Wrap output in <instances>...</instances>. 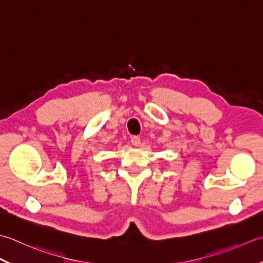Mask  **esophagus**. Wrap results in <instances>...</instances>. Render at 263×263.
Here are the masks:
<instances>
[{"mask_svg": "<svg viewBox=\"0 0 263 263\" xmlns=\"http://www.w3.org/2000/svg\"><path fill=\"white\" fill-rule=\"evenodd\" d=\"M132 144L134 146H139V144H141V138L138 136H133L132 137Z\"/></svg>", "mask_w": 263, "mask_h": 263, "instance_id": "esophagus-1", "label": "esophagus"}]
</instances>
